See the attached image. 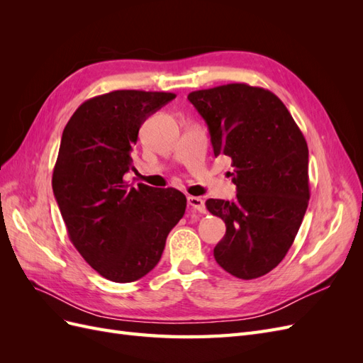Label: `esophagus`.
Instances as JSON below:
<instances>
[{
    "instance_id": "esophagus-1",
    "label": "esophagus",
    "mask_w": 363,
    "mask_h": 363,
    "mask_svg": "<svg viewBox=\"0 0 363 363\" xmlns=\"http://www.w3.org/2000/svg\"><path fill=\"white\" fill-rule=\"evenodd\" d=\"M188 204L194 208V211H199L200 213H206V206H204L203 199H200V196L189 195L188 196Z\"/></svg>"
}]
</instances>
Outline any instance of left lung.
Listing matches in <instances>:
<instances>
[{"label":"left lung","mask_w":363,"mask_h":363,"mask_svg":"<svg viewBox=\"0 0 363 363\" xmlns=\"http://www.w3.org/2000/svg\"><path fill=\"white\" fill-rule=\"evenodd\" d=\"M188 100L206 121L215 157L232 164L227 175L238 191L233 201H206L227 227L215 260L238 279L265 276L286 256L309 204L307 142L286 106L263 87L230 83Z\"/></svg>","instance_id":"obj_1"}]
</instances>
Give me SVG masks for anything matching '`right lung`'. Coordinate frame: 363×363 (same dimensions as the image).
<instances>
[{"instance_id": "right-lung-1", "label": "right lung", "mask_w": 363, "mask_h": 363, "mask_svg": "<svg viewBox=\"0 0 363 363\" xmlns=\"http://www.w3.org/2000/svg\"><path fill=\"white\" fill-rule=\"evenodd\" d=\"M174 98L171 92L145 91L98 95L77 108L63 130L52 192L71 242L111 281L147 276L184 215L180 191L124 180L135 169L131 151L140 125Z\"/></svg>"}]
</instances>
